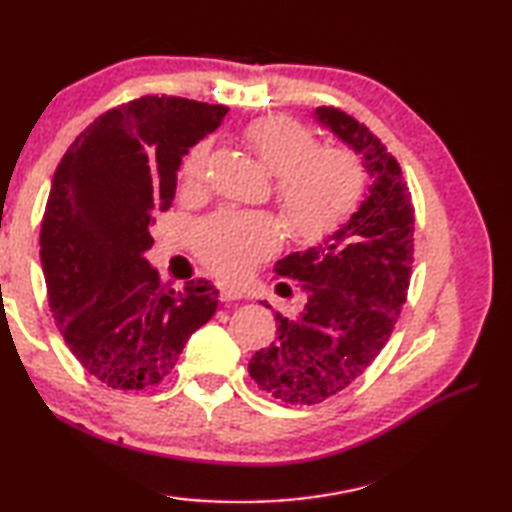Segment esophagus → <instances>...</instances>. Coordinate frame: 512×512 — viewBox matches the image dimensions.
<instances>
[{
	"instance_id": "esophagus-1",
	"label": "esophagus",
	"mask_w": 512,
	"mask_h": 512,
	"mask_svg": "<svg viewBox=\"0 0 512 512\" xmlns=\"http://www.w3.org/2000/svg\"><path fill=\"white\" fill-rule=\"evenodd\" d=\"M219 293H221V300H223V302L241 300V298H244V291L237 289V287H230V284H221V287H219Z\"/></svg>"
}]
</instances>
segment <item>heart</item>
<instances>
[{"label": "heart", "instance_id": "heart-1", "mask_svg": "<svg viewBox=\"0 0 512 512\" xmlns=\"http://www.w3.org/2000/svg\"><path fill=\"white\" fill-rule=\"evenodd\" d=\"M246 142L275 176V201L293 237L314 244L332 235L357 210L363 169L345 149H320L318 137L289 117H264L246 128ZM210 169V144H196L183 162V185L201 189ZM282 246V225L268 214L223 212L198 230V253L214 273L248 275Z\"/></svg>", "mask_w": 512, "mask_h": 512}]
</instances>
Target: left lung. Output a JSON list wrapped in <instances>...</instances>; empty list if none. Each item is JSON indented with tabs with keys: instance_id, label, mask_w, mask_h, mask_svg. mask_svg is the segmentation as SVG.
<instances>
[{
	"instance_id": "1",
	"label": "left lung",
	"mask_w": 512,
	"mask_h": 512,
	"mask_svg": "<svg viewBox=\"0 0 512 512\" xmlns=\"http://www.w3.org/2000/svg\"><path fill=\"white\" fill-rule=\"evenodd\" d=\"M314 117L361 155L370 185L334 235L275 264L277 275L302 282L307 305L298 318L275 311L277 339L253 354L248 372L296 406L329 400L375 361L400 318L413 264V203L400 164L339 108H316Z\"/></svg>"
}]
</instances>
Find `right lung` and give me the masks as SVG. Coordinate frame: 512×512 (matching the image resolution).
<instances>
[{
    "label": "right lung",
    "mask_w": 512,
    "mask_h": 512,
    "mask_svg": "<svg viewBox=\"0 0 512 512\" xmlns=\"http://www.w3.org/2000/svg\"><path fill=\"white\" fill-rule=\"evenodd\" d=\"M225 115L180 97L128 101L76 137L51 180L40 230L49 307L74 357L110 388L160 384L219 305L203 277L180 291L162 284L144 253L183 155Z\"/></svg>",
    "instance_id": "add662e5"
}]
</instances>
